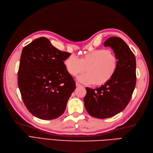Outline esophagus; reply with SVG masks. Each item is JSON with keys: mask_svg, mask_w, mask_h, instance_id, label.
I'll use <instances>...</instances> for the list:
<instances>
[{"mask_svg": "<svg viewBox=\"0 0 153 153\" xmlns=\"http://www.w3.org/2000/svg\"><path fill=\"white\" fill-rule=\"evenodd\" d=\"M76 86L77 87H82V85L80 84H78V82H76Z\"/></svg>", "mask_w": 153, "mask_h": 153, "instance_id": "34e87169", "label": "esophagus"}]
</instances>
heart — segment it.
Here are the masks:
<instances>
[{
    "label": "heart",
    "mask_w": 153,
    "mask_h": 153,
    "mask_svg": "<svg viewBox=\"0 0 153 153\" xmlns=\"http://www.w3.org/2000/svg\"><path fill=\"white\" fill-rule=\"evenodd\" d=\"M67 71L71 76L87 73L78 77L84 84L103 85L108 83L115 75L118 68L116 55L107 49H98L85 53L79 59L71 55L64 61Z\"/></svg>",
    "instance_id": "heart-1"
}]
</instances>
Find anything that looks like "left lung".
<instances>
[{"mask_svg":"<svg viewBox=\"0 0 153 153\" xmlns=\"http://www.w3.org/2000/svg\"><path fill=\"white\" fill-rule=\"evenodd\" d=\"M118 59V68L108 83L96 89L86 87L85 108L91 116L105 119L121 112L129 103L136 85V59L128 45L120 38L111 37L104 43Z\"/></svg>","mask_w":153,"mask_h":153,"instance_id":"left-lung-1","label":"left lung"}]
</instances>
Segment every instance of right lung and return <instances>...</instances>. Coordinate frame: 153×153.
I'll use <instances>...</instances> for the list:
<instances>
[{
  "instance_id": "add662e5",
  "label": "right lung",
  "mask_w": 153,
  "mask_h": 153,
  "mask_svg": "<svg viewBox=\"0 0 153 153\" xmlns=\"http://www.w3.org/2000/svg\"><path fill=\"white\" fill-rule=\"evenodd\" d=\"M70 55L54 47L45 37L23 48L18 85L25 105L35 117L54 119L65 111L76 87L64 64Z\"/></svg>"
}]
</instances>
